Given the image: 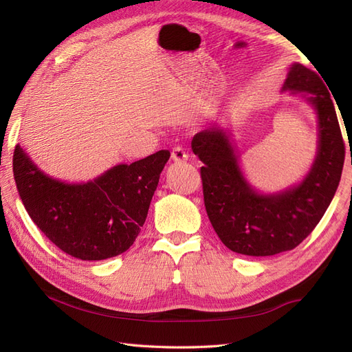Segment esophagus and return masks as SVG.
<instances>
[{
    "mask_svg": "<svg viewBox=\"0 0 352 352\" xmlns=\"http://www.w3.org/2000/svg\"><path fill=\"white\" fill-rule=\"evenodd\" d=\"M172 160L176 163H180V162H186L188 160V153L184 150L182 146H175L173 151H172Z\"/></svg>",
    "mask_w": 352,
    "mask_h": 352,
    "instance_id": "1",
    "label": "esophagus"
}]
</instances>
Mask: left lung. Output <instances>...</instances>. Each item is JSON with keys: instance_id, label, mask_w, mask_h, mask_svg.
<instances>
[{"instance_id": "obj_1", "label": "left lung", "mask_w": 352, "mask_h": 352, "mask_svg": "<svg viewBox=\"0 0 352 352\" xmlns=\"http://www.w3.org/2000/svg\"><path fill=\"white\" fill-rule=\"evenodd\" d=\"M283 91L307 95L317 111V155L301 184L278 194H258L245 180L225 131L211 126L192 140V151L204 163L202 194L212 228L229 250L252 257L298 247L322 220L342 175L345 144L333 94L316 72L298 63L291 66Z\"/></svg>"}]
</instances>
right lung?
<instances>
[{
	"instance_id": "right-lung-1",
	"label": "right lung",
	"mask_w": 352,
	"mask_h": 352,
	"mask_svg": "<svg viewBox=\"0 0 352 352\" xmlns=\"http://www.w3.org/2000/svg\"><path fill=\"white\" fill-rule=\"evenodd\" d=\"M170 158L157 151L119 164L87 184H65L39 170L17 145L13 172L20 199L42 233L74 258L98 261L131 248L144 226Z\"/></svg>"
}]
</instances>
